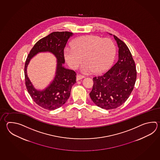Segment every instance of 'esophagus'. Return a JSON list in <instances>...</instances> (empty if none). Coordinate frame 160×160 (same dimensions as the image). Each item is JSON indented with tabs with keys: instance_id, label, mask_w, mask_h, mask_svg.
Instances as JSON below:
<instances>
[{
	"instance_id": "1",
	"label": "esophagus",
	"mask_w": 160,
	"mask_h": 160,
	"mask_svg": "<svg viewBox=\"0 0 160 160\" xmlns=\"http://www.w3.org/2000/svg\"><path fill=\"white\" fill-rule=\"evenodd\" d=\"M84 78V76L82 75H78L76 76V81H78L81 80L82 78Z\"/></svg>"
}]
</instances>
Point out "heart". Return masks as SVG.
<instances>
[{
    "mask_svg": "<svg viewBox=\"0 0 160 160\" xmlns=\"http://www.w3.org/2000/svg\"><path fill=\"white\" fill-rule=\"evenodd\" d=\"M116 53V47L112 40L87 35L76 39L72 47H66L64 56L69 66L73 69L78 68L84 60L83 72L101 73L112 65Z\"/></svg>",
    "mask_w": 160,
    "mask_h": 160,
    "instance_id": "1",
    "label": "heart"
}]
</instances>
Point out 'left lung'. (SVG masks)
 <instances>
[{
    "label": "left lung",
    "instance_id": "8db88e82",
    "mask_svg": "<svg viewBox=\"0 0 160 160\" xmlns=\"http://www.w3.org/2000/svg\"><path fill=\"white\" fill-rule=\"evenodd\" d=\"M113 37L118 47V62L104 74L93 78V88L89 93L95 104L107 110L117 108L127 101L137 78L135 63L128 47L117 36Z\"/></svg>",
    "mask_w": 160,
    "mask_h": 160
}]
</instances>
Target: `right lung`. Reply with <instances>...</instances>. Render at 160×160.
<instances>
[{"label":"right lung","mask_w":160,"mask_h":160,"mask_svg":"<svg viewBox=\"0 0 160 160\" xmlns=\"http://www.w3.org/2000/svg\"><path fill=\"white\" fill-rule=\"evenodd\" d=\"M73 35V33L67 31L50 33L36 42L27 58L24 75L27 91L33 100L46 109L55 110L64 104L70 96L72 86L76 82V72L63 65L65 63L64 49L69 38ZM40 52H50L57 58L55 77L49 85L42 90L34 87L26 71L30 60Z\"/></svg>","instance_id":"1"}]
</instances>
